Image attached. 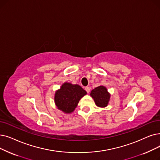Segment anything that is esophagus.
Listing matches in <instances>:
<instances>
[{
	"instance_id": "esophagus-1",
	"label": "esophagus",
	"mask_w": 160,
	"mask_h": 160,
	"mask_svg": "<svg viewBox=\"0 0 160 160\" xmlns=\"http://www.w3.org/2000/svg\"><path fill=\"white\" fill-rule=\"evenodd\" d=\"M85 90L88 93H89L90 92V88L88 87V86H86V87L85 88Z\"/></svg>"
}]
</instances>
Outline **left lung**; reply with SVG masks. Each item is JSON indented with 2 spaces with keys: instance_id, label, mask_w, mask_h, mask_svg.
Segmentation results:
<instances>
[{
  "instance_id": "8db88e82",
  "label": "left lung",
  "mask_w": 160,
  "mask_h": 160,
  "mask_svg": "<svg viewBox=\"0 0 160 160\" xmlns=\"http://www.w3.org/2000/svg\"><path fill=\"white\" fill-rule=\"evenodd\" d=\"M90 95L94 99L97 107L103 108L108 105L110 95L105 86H100L95 88L90 93Z\"/></svg>"
}]
</instances>
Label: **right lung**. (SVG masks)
Instances as JSON below:
<instances>
[{
  "mask_svg": "<svg viewBox=\"0 0 160 160\" xmlns=\"http://www.w3.org/2000/svg\"><path fill=\"white\" fill-rule=\"evenodd\" d=\"M87 92L78 84L65 82L55 93L54 101L57 108L67 114H70L77 107L80 99Z\"/></svg>",
  "mask_w": 160,
  "mask_h": 160,
  "instance_id": "right-lung-1",
  "label": "right lung"
}]
</instances>
